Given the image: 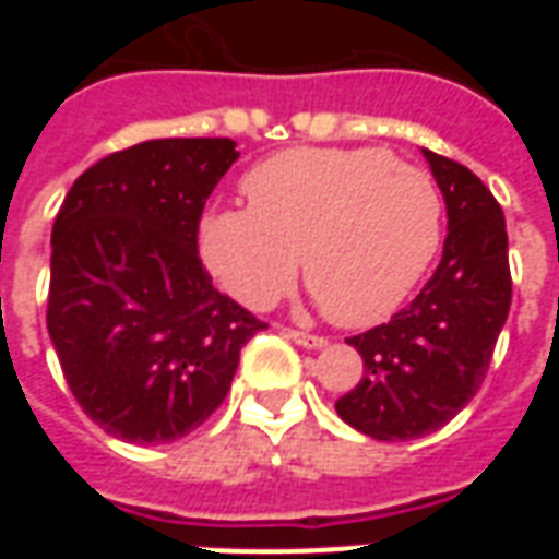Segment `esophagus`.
I'll list each match as a JSON object with an SVG mask.
<instances>
[{
  "mask_svg": "<svg viewBox=\"0 0 559 559\" xmlns=\"http://www.w3.org/2000/svg\"><path fill=\"white\" fill-rule=\"evenodd\" d=\"M287 338L296 341L305 350H320V347H326V338H323V335H311V332H299V329H287Z\"/></svg>",
  "mask_w": 559,
  "mask_h": 559,
  "instance_id": "34e87169",
  "label": "esophagus"
}]
</instances>
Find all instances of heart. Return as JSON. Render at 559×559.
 <instances>
[{
    "label": "heart",
    "instance_id": "heart-1",
    "mask_svg": "<svg viewBox=\"0 0 559 559\" xmlns=\"http://www.w3.org/2000/svg\"><path fill=\"white\" fill-rule=\"evenodd\" d=\"M248 206H212L197 224L209 275L248 308H266L302 272L341 326L386 320L431 266L443 194L386 148H287L242 179Z\"/></svg>",
    "mask_w": 559,
    "mask_h": 559
}]
</instances>
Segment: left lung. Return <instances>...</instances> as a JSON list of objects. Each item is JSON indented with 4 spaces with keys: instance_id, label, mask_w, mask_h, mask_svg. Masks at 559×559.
I'll list each match as a JSON object with an SVG mask.
<instances>
[{
    "instance_id": "1",
    "label": "left lung",
    "mask_w": 559,
    "mask_h": 559,
    "mask_svg": "<svg viewBox=\"0 0 559 559\" xmlns=\"http://www.w3.org/2000/svg\"><path fill=\"white\" fill-rule=\"evenodd\" d=\"M445 200L443 260L389 323L353 335L362 380L335 411L374 440H416L455 419L479 392L512 305L500 203L464 164L421 148Z\"/></svg>"
}]
</instances>
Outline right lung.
<instances>
[{
  "mask_svg": "<svg viewBox=\"0 0 559 559\" xmlns=\"http://www.w3.org/2000/svg\"><path fill=\"white\" fill-rule=\"evenodd\" d=\"M236 158L230 138L146 140L92 164L53 221L47 332L83 413L126 443L200 428L266 329L197 257L203 206Z\"/></svg>",
  "mask_w": 559,
  "mask_h": 559,
  "instance_id": "obj_1",
  "label": "right lung"
}]
</instances>
